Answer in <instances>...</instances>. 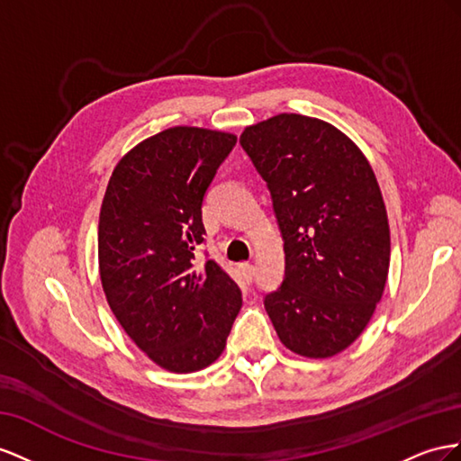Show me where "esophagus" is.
<instances>
[{
	"instance_id": "esophagus-1",
	"label": "esophagus",
	"mask_w": 461,
	"mask_h": 461,
	"mask_svg": "<svg viewBox=\"0 0 461 461\" xmlns=\"http://www.w3.org/2000/svg\"><path fill=\"white\" fill-rule=\"evenodd\" d=\"M240 272L243 276V280L249 284L253 280V274H255V267L251 265V262H241L240 265Z\"/></svg>"
}]
</instances>
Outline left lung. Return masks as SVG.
I'll list each match as a JSON object with an SVG mask.
<instances>
[{"label":"left lung","mask_w":461,"mask_h":461,"mask_svg":"<svg viewBox=\"0 0 461 461\" xmlns=\"http://www.w3.org/2000/svg\"><path fill=\"white\" fill-rule=\"evenodd\" d=\"M240 142L284 238V282L265 297L276 334L303 357H332L361 336L388 278L390 228L373 167L339 129L299 113L249 125Z\"/></svg>","instance_id":"1"}]
</instances>
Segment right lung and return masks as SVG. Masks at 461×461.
Wrapping results in <instances>:
<instances>
[{
	"instance_id": "right-lung-1",
	"label": "right lung",
	"mask_w": 461,
	"mask_h": 461,
	"mask_svg": "<svg viewBox=\"0 0 461 461\" xmlns=\"http://www.w3.org/2000/svg\"><path fill=\"white\" fill-rule=\"evenodd\" d=\"M235 142L223 131L169 127L117 162L102 201L98 268L108 305L169 373L212 365L243 303L216 260L194 262L206 189Z\"/></svg>"
}]
</instances>
